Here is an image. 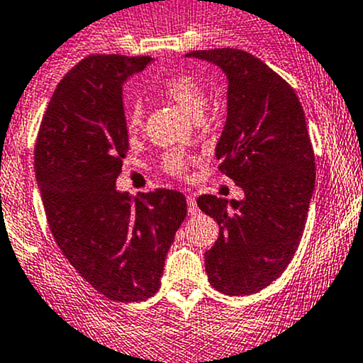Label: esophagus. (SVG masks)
Instances as JSON below:
<instances>
[{"label": "esophagus", "mask_w": 363, "mask_h": 363, "mask_svg": "<svg viewBox=\"0 0 363 363\" xmlns=\"http://www.w3.org/2000/svg\"><path fill=\"white\" fill-rule=\"evenodd\" d=\"M186 200H188V212L191 216H196L199 214V205H196V200H195V196H191V195H188L186 196Z\"/></svg>", "instance_id": "1"}]
</instances>
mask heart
Masks as SVG:
<instances>
[{"mask_svg":"<svg viewBox=\"0 0 363 363\" xmlns=\"http://www.w3.org/2000/svg\"><path fill=\"white\" fill-rule=\"evenodd\" d=\"M156 91L167 100L188 112L189 116L200 117L207 105V93L203 84L188 73H170L156 82ZM124 124L130 135H137L144 128V105L138 100H131L124 107ZM189 158L181 152H168L161 160V168L172 177H184L188 174Z\"/></svg>","mask_w":363,"mask_h":363,"instance_id":"obj_1","label":"heart"}]
</instances>
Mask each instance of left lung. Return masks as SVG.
Segmentation results:
<instances>
[{
    "label": "left lung",
    "instance_id": "left-lung-1",
    "mask_svg": "<svg viewBox=\"0 0 363 363\" xmlns=\"http://www.w3.org/2000/svg\"><path fill=\"white\" fill-rule=\"evenodd\" d=\"M228 79V116L216 147L219 170L244 200L196 199L219 237L205 252L212 288L251 295L269 286L294 259L314 191V151L294 87L240 49L193 50Z\"/></svg>",
    "mask_w": 363,
    "mask_h": 363
}]
</instances>
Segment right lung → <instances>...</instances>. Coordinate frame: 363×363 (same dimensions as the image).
<instances>
[{
  "label": "right lung",
  "instance_id": "right-lung-1",
  "mask_svg": "<svg viewBox=\"0 0 363 363\" xmlns=\"http://www.w3.org/2000/svg\"><path fill=\"white\" fill-rule=\"evenodd\" d=\"M152 57L91 54L61 79L42 117L35 170L49 228L73 269L116 302L160 290L186 196L116 189L128 155L123 84Z\"/></svg>",
  "mask_w": 363,
  "mask_h": 363
}]
</instances>
